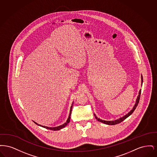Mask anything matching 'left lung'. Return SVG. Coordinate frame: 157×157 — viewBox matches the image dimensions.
I'll return each mask as SVG.
<instances>
[{"label": "left lung", "mask_w": 157, "mask_h": 157, "mask_svg": "<svg viewBox=\"0 0 157 157\" xmlns=\"http://www.w3.org/2000/svg\"><path fill=\"white\" fill-rule=\"evenodd\" d=\"M142 82H143V79H142V76L141 75V85H142ZM141 90H140L139 91V93H138V96L137 97V98L136 99V102H135V104L134 107L132 108V109L128 112V113H127L125 115L121 117L120 118L117 119V120H113V121H105V120H101L99 118H98L96 116L95 114H94V116L95 117V118L99 122L105 124H107V125H116V124H120L121 122H122L124 120H125L126 118H127L128 117H129L133 112L134 111L135 109H136L137 105L139 103V101H140V95H141Z\"/></svg>", "instance_id": "left-lung-1"}]
</instances>
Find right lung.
<instances>
[{
  "instance_id": "right-lung-1",
  "label": "right lung",
  "mask_w": 157,
  "mask_h": 157,
  "mask_svg": "<svg viewBox=\"0 0 157 157\" xmlns=\"http://www.w3.org/2000/svg\"><path fill=\"white\" fill-rule=\"evenodd\" d=\"M73 104H74V102H72V105H71V106L70 112H69V117H68V118H67V122H66L65 123H64L63 124L61 125H59V126H58V127H45V126H43V125H41L38 124H37L36 122H35V121H33V122H34L36 125H37L38 126H40V127L45 128H46V129H50V130H52V131H58V130H60V129H61L63 128L64 127H66V126L67 125V124L69 122V121H70V119H71V112H72V106H73Z\"/></svg>"
}]
</instances>
